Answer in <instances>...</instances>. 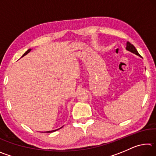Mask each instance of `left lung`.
Instances as JSON below:
<instances>
[{
  "mask_svg": "<svg viewBox=\"0 0 156 156\" xmlns=\"http://www.w3.org/2000/svg\"><path fill=\"white\" fill-rule=\"evenodd\" d=\"M126 50H128V51H131V52H132V53H133V54H136V55H138V56H140V57H141L140 55V54H138V51H137V49H136V47H134V46L133 45V44H132L131 43H129V42H127V43H126Z\"/></svg>",
  "mask_w": 156,
  "mask_h": 156,
  "instance_id": "8db88e82",
  "label": "left lung"
}]
</instances>
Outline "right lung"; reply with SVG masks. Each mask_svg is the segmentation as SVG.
Here are the masks:
<instances>
[{
  "instance_id": "add662e5",
  "label": "right lung",
  "mask_w": 156,
  "mask_h": 156,
  "mask_svg": "<svg viewBox=\"0 0 156 156\" xmlns=\"http://www.w3.org/2000/svg\"><path fill=\"white\" fill-rule=\"evenodd\" d=\"M31 49H29L27 50V51H26V52L25 53V54L23 55V56H22V57H23V56H25V55H27V54H28V53H30V51H31ZM62 127H60V128H59L58 129H61ZM58 129H56V130H53V131H46V132H45V133H52V132H54V131H57V130H58Z\"/></svg>"
}]
</instances>
